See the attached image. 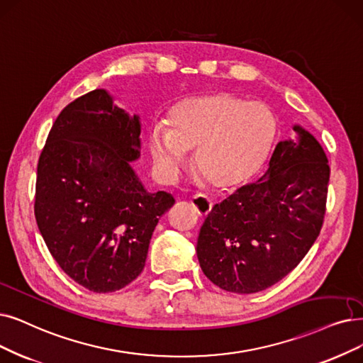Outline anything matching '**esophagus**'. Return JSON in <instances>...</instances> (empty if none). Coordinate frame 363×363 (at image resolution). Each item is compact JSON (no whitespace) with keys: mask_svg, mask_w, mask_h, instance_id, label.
<instances>
[{"mask_svg":"<svg viewBox=\"0 0 363 363\" xmlns=\"http://www.w3.org/2000/svg\"><path fill=\"white\" fill-rule=\"evenodd\" d=\"M191 204L194 206V208L199 216H207L213 208V201L208 196L201 195V194L191 198Z\"/></svg>","mask_w":363,"mask_h":363,"instance_id":"34e87169","label":"esophagus"}]
</instances>
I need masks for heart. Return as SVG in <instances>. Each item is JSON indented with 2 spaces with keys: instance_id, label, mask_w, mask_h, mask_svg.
<instances>
[{
  "instance_id": "b5f03b06",
  "label": "heart",
  "mask_w": 363,
  "mask_h": 363,
  "mask_svg": "<svg viewBox=\"0 0 363 363\" xmlns=\"http://www.w3.org/2000/svg\"><path fill=\"white\" fill-rule=\"evenodd\" d=\"M277 138V118L259 101L229 92L182 99L168 114L165 128L150 134L156 165L172 171L195 150V167L208 183L234 187L249 182L267 162Z\"/></svg>"
}]
</instances>
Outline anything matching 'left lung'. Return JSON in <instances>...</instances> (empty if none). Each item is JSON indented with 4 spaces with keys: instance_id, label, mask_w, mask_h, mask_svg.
<instances>
[{
    "instance_id": "obj_1",
    "label": "left lung",
    "mask_w": 363,
    "mask_h": 363,
    "mask_svg": "<svg viewBox=\"0 0 363 363\" xmlns=\"http://www.w3.org/2000/svg\"><path fill=\"white\" fill-rule=\"evenodd\" d=\"M267 172L216 204L202 223V272L226 292L256 294L279 283L311 249L323 226L329 165L318 141L295 126Z\"/></svg>"
}]
</instances>
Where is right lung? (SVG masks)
<instances>
[{"mask_svg":"<svg viewBox=\"0 0 363 363\" xmlns=\"http://www.w3.org/2000/svg\"><path fill=\"white\" fill-rule=\"evenodd\" d=\"M138 137V116L95 89L60 113L38 159L34 213L43 240L68 277L96 294L138 277L153 230L176 202L149 194L135 176Z\"/></svg>","mask_w":363,"mask_h":363,"instance_id":"1","label":"right lung"}]
</instances>
